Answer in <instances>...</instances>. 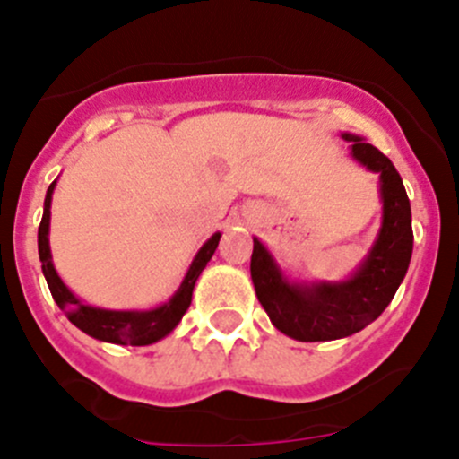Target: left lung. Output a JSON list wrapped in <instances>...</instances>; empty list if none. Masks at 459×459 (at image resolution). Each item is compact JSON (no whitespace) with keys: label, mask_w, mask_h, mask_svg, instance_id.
Listing matches in <instances>:
<instances>
[{"label":"left lung","mask_w":459,"mask_h":459,"mask_svg":"<svg viewBox=\"0 0 459 459\" xmlns=\"http://www.w3.org/2000/svg\"><path fill=\"white\" fill-rule=\"evenodd\" d=\"M353 157L379 173L384 220L371 255L340 284L290 286L281 280L266 248L253 239L251 277L255 295L277 331L299 342L349 337L382 316L404 280L413 253L411 204L393 161L362 137L344 135Z\"/></svg>","instance_id":"left-lung-1"}]
</instances>
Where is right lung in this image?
<instances>
[{
	"label": "right lung",
	"instance_id": "obj_1",
	"mask_svg": "<svg viewBox=\"0 0 459 459\" xmlns=\"http://www.w3.org/2000/svg\"><path fill=\"white\" fill-rule=\"evenodd\" d=\"M55 184H50L48 193L44 200V215H41L39 230H37V247H39L41 271H44L46 284H48L50 295L57 302V307L66 313V317L75 324L80 331L86 335L95 337V340L110 342V344H131V346H146L152 342L161 340L169 335L175 326L179 324L186 308L191 307L193 289L195 281L208 264V259L215 253L217 244H220V233L212 235L206 244L200 248L197 257L193 259L191 268H188L186 277H184L182 286L173 299L161 307L152 308V311H104V308H92L88 304H82L71 290L64 286L59 275L55 273L53 262H50V248H48V221H50V195H53Z\"/></svg>",
	"mask_w": 459,
	"mask_h": 459
}]
</instances>
